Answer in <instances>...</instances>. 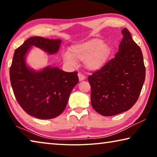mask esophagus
Masks as SVG:
<instances>
[{
	"instance_id": "obj_1",
	"label": "esophagus",
	"mask_w": 157,
	"mask_h": 157,
	"mask_svg": "<svg viewBox=\"0 0 157 157\" xmlns=\"http://www.w3.org/2000/svg\"><path fill=\"white\" fill-rule=\"evenodd\" d=\"M78 75V78H79V81H82V80H84V79H85V76L83 75V74L79 73Z\"/></svg>"
}]
</instances>
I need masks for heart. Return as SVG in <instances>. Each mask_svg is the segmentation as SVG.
Wrapping results in <instances>:
<instances>
[{
  "mask_svg": "<svg viewBox=\"0 0 157 157\" xmlns=\"http://www.w3.org/2000/svg\"><path fill=\"white\" fill-rule=\"evenodd\" d=\"M111 55L109 45L100 39H91L85 43L71 46L68 52L63 55L66 64L75 66L78 59L85 61V65L89 70L97 71L104 66Z\"/></svg>",
  "mask_w": 157,
  "mask_h": 157,
  "instance_id": "obj_1",
  "label": "heart"
}]
</instances>
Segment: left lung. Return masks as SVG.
<instances>
[{
  "label": "left lung",
  "mask_w": 157,
  "mask_h": 157,
  "mask_svg": "<svg viewBox=\"0 0 157 157\" xmlns=\"http://www.w3.org/2000/svg\"><path fill=\"white\" fill-rule=\"evenodd\" d=\"M122 34L115 57L88 78L92 107L104 116L131 109L139 97L145 79L141 50L127 28L122 30Z\"/></svg>",
  "instance_id": "8db88e82"
}]
</instances>
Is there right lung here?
<instances>
[{
  "instance_id": "obj_1",
  "label": "right lung",
  "mask_w": 157,
  "mask_h": 157,
  "mask_svg": "<svg viewBox=\"0 0 157 157\" xmlns=\"http://www.w3.org/2000/svg\"><path fill=\"white\" fill-rule=\"evenodd\" d=\"M60 44V39L33 36L15 50L10 69L13 91L21 108L36 118L52 119L60 115L79 79L77 71L67 73L56 67L34 71L25 64L26 53L34 46L54 54Z\"/></svg>"
}]
</instances>
